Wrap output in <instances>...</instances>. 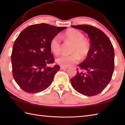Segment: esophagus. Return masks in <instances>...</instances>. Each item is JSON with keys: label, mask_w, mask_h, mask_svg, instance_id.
<instances>
[{"label": "esophagus", "mask_w": 125, "mask_h": 125, "mask_svg": "<svg viewBox=\"0 0 125 125\" xmlns=\"http://www.w3.org/2000/svg\"><path fill=\"white\" fill-rule=\"evenodd\" d=\"M68 68L67 67H63V66H61L60 69L61 70H64V69H67Z\"/></svg>", "instance_id": "1"}]
</instances>
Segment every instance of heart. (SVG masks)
<instances>
[{
	"label": "heart",
	"instance_id": "obj_1",
	"mask_svg": "<svg viewBox=\"0 0 125 125\" xmlns=\"http://www.w3.org/2000/svg\"><path fill=\"white\" fill-rule=\"evenodd\" d=\"M65 41H70L73 42L71 50L73 52L70 55L62 54L56 59V61L63 67H68L77 63L81 57H85L89 52V43L85 39L84 34L80 31L71 29L68 30L62 36ZM50 49L55 55L60 54L62 49L60 37L57 35L54 37L50 42ZM81 56L80 57V56Z\"/></svg>",
	"mask_w": 125,
	"mask_h": 125
}]
</instances>
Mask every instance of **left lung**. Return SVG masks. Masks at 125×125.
I'll use <instances>...</instances> for the list:
<instances>
[{
    "instance_id": "left-lung-1",
    "label": "left lung",
    "mask_w": 125,
    "mask_h": 125,
    "mask_svg": "<svg viewBox=\"0 0 125 125\" xmlns=\"http://www.w3.org/2000/svg\"><path fill=\"white\" fill-rule=\"evenodd\" d=\"M71 27L87 33L90 48L86 59L78 65L80 70L77 69L76 75L70 79L71 84L79 94L94 96L102 92L112 78L115 69L113 47L107 35L94 26Z\"/></svg>"
}]
</instances>
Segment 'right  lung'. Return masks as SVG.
Returning <instances> with one entry per match:
<instances>
[{
	"instance_id": "1",
	"label": "right lung",
	"mask_w": 125,
	"mask_h": 125,
	"mask_svg": "<svg viewBox=\"0 0 125 125\" xmlns=\"http://www.w3.org/2000/svg\"><path fill=\"white\" fill-rule=\"evenodd\" d=\"M65 28L43 23L33 25L23 30L15 40L11 55L12 73L24 91L38 93L52 83L60 67L48 66L54 62L50 42Z\"/></svg>"
}]
</instances>
